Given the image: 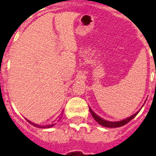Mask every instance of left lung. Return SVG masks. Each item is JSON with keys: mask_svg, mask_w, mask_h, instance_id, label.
Listing matches in <instances>:
<instances>
[{"mask_svg": "<svg viewBox=\"0 0 156 156\" xmlns=\"http://www.w3.org/2000/svg\"><path fill=\"white\" fill-rule=\"evenodd\" d=\"M90 108V112L91 115H92V116H93V118L94 119V120H95L97 123L100 124V125H102V126H103V127H119L123 126V125H126L127 123H128L130 121H131L132 119H133V118H134L135 116H136V115L139 113V111L136 112V113H134L133 115H132L130 116L129 118H127V119H124V120L119 121V122H109V121H106V120H105V119L100 118V116L97 115L96 113H94V111H93L90 108Z\"/></svg>", "mask_w": 156, "mask_h": 156, "instance_id": "left-lung-1", "label": "left lung"}]
</instances>
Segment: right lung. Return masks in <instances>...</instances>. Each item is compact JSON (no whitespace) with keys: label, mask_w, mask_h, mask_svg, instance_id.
I'll return each instance as SVG.
<instances>
[{"label":"right lung","mask_w":156,"mask_h":156,"mask_svg":"<svg viewBox=\"0 0 156 156\" xmlns=\"http://www.w3.org/2000/svg\"><path fill=\"white\" fill-rule=\"evenodd\" d=\"M62 115V114H61V115ZM61 119V116H60V117H59V119ZM26 121H27V122H29V123L31 124V125H32L33 126L37 127H40V128H50V127L54 126V125H55V124H51V125H44V126H41V125H37V124H34V123H33V122H30V121L28 120V119H26Z\"/></svg>","instance_id":"right-lung-1"}]
</instances>
